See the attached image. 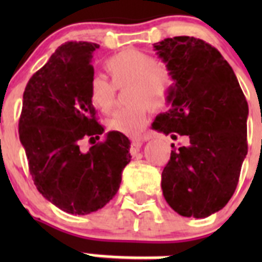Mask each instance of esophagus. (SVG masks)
Listing matches in <instances>:
<instances>
[{
  "mask_svg": "<svg viewBox=\"0 0 262 262\" xmlns=\"http://www.w3.org/2000/svg\"><path fill=\"white\" fill-rule=\"evenodd\" d=\"M142 145H143L142 140H133V143H131V148H129V151H131V154H133V155H136L139 151H140Z\"/></svg>",
  "mask_w": 262,
  "mask_h": 262,
  "instance_id": "esophagus-1",
  "label": "esophagus"
}]
</instances>
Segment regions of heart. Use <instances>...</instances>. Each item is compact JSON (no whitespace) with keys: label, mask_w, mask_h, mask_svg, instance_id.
<instances>
[{"label":"heart","mask_w":262,"mask_h":262,"mask_svg":"<svg viewBox=\"0 0 262 262\" xmlns=\"http://www.w3.org/2000/svg\"><path fill=\"white\" fill-rule=\"evenodd\" d=\"M105 67L117 88L129 84L127 101L133 103L114 111L106 126L110 131L136 138L149 122V106L163 108L174 89V73L166 64L139 50H124L108 57ZM115 88L106 77L96 75L89 81V99L97 110L107 113Z\"/></svg>","instance_id":"heart-1"}]
</instances>
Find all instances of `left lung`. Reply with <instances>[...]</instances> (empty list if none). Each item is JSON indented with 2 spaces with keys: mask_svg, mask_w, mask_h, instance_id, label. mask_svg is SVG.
I'll return each mask as SVG.
<instances>
[{
  "mask_svg": "<svg viewBox=\"0 0 262 262\" xmlns=\"http://www.w3.org/2000/svg\"><path fill=\"white\" fill-rule=\"evenodd\" d=\"M154 48L174 73V89L172 107L152 128L190 139L164 168V198L182 216L207 217L228 203L239 182L248 152V103L230 64L202 39L166 38Z\"/></svg>",
  "mask_w": 262,
  "mask_h": 262,
  "instance_id": "left-lung-1",
  "label": "left lung"
}]
</instances>
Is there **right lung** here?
I'll return each mask as SVG.
<instances>
[{
  "instance_id": "1",
  "label": "right lung",
  "mask_w": 262,
  "mask_h": 262,
  "mask_svg": "<svg viewBox=\"0 0 262 262\" xmlns=\"http://www.w3.org/2000/svg\"><path fill=\"white\" fill-rule=\"evenodd\" d=\"M97 48L88 41L60 46L27 82L19 118V140L36 189L73 215L90 214L110 202L131 160L128 138L114 131L88 152L80 149L82 139H99L105 131L89 99Z\"/></svg>"
}]
</instances>
